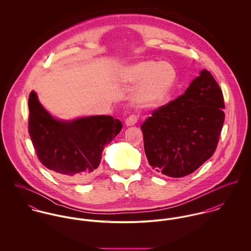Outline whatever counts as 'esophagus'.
Masks as SVG:
<instances>
[{"mask_svg": "<svg viewBox=\"0 0 251 251\" xmlns=\"http://www.w3.org/2000/svg\"><path fill=\"white\" fill-rule=\"evenodd\" d=\"M137 120H138V117L136 115H130L128 116L126 119V125L127 126H134L136 123H137Z\"/></svg>", "mask_w": 251, "mask_h": 251, "instance_id": "obj_1", "label": "esophagus"}]
</instances>
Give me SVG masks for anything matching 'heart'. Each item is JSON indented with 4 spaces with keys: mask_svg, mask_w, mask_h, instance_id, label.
<instances>
[{
    "mask_svg": "<svg viewBox=\"0 0 251 251\" xmlns=\"http://www.w3.org/2000/svg\"><path fill=\"white\" fill-rule=\"evenodd\" d=\"M119 80L129 84L140 83L135 92V101L143 107H156L167 99L175 87L177 72L166 62L144 61L122 69Z\"/></svg>",
    "mask_w": 251,
    "mask_h": 251,
    "instance_id": "heart-1",
    "label": "heart"
}]
</instances>
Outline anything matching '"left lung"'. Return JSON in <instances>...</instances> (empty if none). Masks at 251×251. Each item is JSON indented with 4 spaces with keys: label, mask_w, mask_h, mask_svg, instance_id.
<instances>
[{
    "label": "left lung",
    "mask_w": 251,
    "mask_h": 251,
    "mask_svg": "<svg viewBox=\"0 0 251 251\" xmlns=\"http://www.w3.org/2000/svg\"><path fill=\"white\" fill-rule=\"evenodd\" d=\"M221 89L203 70L184 94L153 110L141 129L149 164L163 175L193 173L215 151L225 114Z\"/></svg>",
    "instance_id": "obj_1"
}]
</instances>
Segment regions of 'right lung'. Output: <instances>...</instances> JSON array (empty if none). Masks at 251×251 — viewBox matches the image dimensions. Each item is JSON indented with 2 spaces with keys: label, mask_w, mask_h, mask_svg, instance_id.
I'll return each instance as SVG.
<instances>
[{
  "label": "right lung",
  "mask_w": 251,
  "mask_h": 251,
  "mask_svg": "<svg viewBox=\"0 0 251 251\" xmlns=\"http://www.w3.org/2000/svg\"><path fill=\"white\" fill-rule=\"evenodd\" d=\"M28 105L29 134L39 161L60 178L92 179L104 148L120 133L122 123L106 115L56 119L41 105L34 91Z\"/></svg>",
  "instance_id": "add662e5"
}]
</instances>
